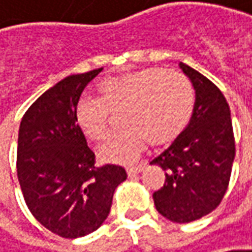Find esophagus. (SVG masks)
I'll list each match as a JSON object with an SVG mask.
<instances>
[{"mask_svg":"<svg viewBox=\"0 0 252 252\" xmlns=\"http://www.w3.org/2000/svg\"><path fill=\"white\" fill-rule=\"evenodd\" d=\"M142 170H144L142 165H138V167H129V168H126V174H128V177H134V175L142 172Z\"/></svg>","mask_w":252,"mask_h":252,"instance_id":"34e87169","label":"esophagus"}]
</instances>
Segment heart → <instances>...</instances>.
I'll list each match as a JSON object with an SVG mask.
<instances>
[{
    "instance_id": "b5f03b06",
    "label": "heart",
    "mask_w": 252,
    "mask_h": 252,
    "mask_svg": "<svg viewBox=\"0 0 252 252\" xmlns=\"http://www.w3.org/2000/svg\"><path fill=\"white\" fill-rule=\"evenodd\" d=\"M98 99L82 98L74 111L75 124L91 141L108 134V111L120 112L126 126L101 148L105 162H132L147 141L167 145L188 126L194 110V91L183 74L174 69L147 68L104 80L96 87Z\"/></svg>"
}]
</instances>
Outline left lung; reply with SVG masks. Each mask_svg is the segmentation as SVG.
<instances>
[{"mask_svg": "<svg viewBox=\"0 0 252 252\" xmlns=\"http://www.w3.org/2000/svg\"><path fill=\"white\" fill-rule=\"evenodd\" d=\"M195 91L191 120L171 145L150 164L167 181L153 194L157 211L184 224L210 214L228 188L235 141L229 105L222 93L198 71L178 64Z\"/></svg>", "mask_w": 252, "mask_h": 252, "instance_id": "8db88e82", "label": "left lung"}]
</instances>
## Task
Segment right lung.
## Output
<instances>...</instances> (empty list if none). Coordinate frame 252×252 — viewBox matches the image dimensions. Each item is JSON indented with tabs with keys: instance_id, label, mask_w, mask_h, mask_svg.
<instances>
[{
	"instance_id": "obj_1",
	"label": "right lung",
	"mask_w": 252,
	"mask_h": 252,
	"mask_svg": "<svg viewBox=\"0 0 252 252\" xmlns=\"http://www.w3.org/2000/svg\"><path fill=\"white\" fill-rule=\"evenodd\" d=\"M102 71L68 75L24 114L17 147V175L38 222L64 238L98 229L110 214L114 191L126 180L118 165L96 168L95 156L75 124L84 88Z\"/></svg>"
}]
</instances>
